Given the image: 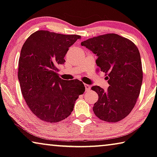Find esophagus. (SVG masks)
I'll use <instances>...</instances> for the list:
<instances>
[{"label":"esophagus","mask_w":157,"mask_h":157,"mask_svg":"<svg viewBox=\"0 0 157 157\" xmlns=\"http://www.w3.org/2000/svg\"><path fill=\"white\" fill-rule=\"evenodd\" d=\"M84 86H85V89H86V91H88L91 89V86H90V85H89V84H84Z\"/></svg>","instance_id":"34e87169"}]
</instances>
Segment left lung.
Segmentation results:
<instances>
[{
  "mask_svg": "<svg viewBox=\"0 0 157 157\" xmlns=\"http://www.w3.org/2000/svg\"><path fill=\"white\" fill-rule=\"evenodd\" d=\"M93 52L96 63L108 75L107 90L91 87L98 95L93 110L97 117L108 122L125 118L135 106L143 82L140 52L132 41L115 33L94 37L81 43Z\"/></svg>",
  "mask_w": 157,
  "mask_h": 157,
  "instance_id": "8db88e82",
  "label": "left lung"
}]
</instances>
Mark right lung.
<instances>
[{
  "label": "right lung",
  "instance_id": "right-lung-1",
  "mask_svg": "<svg viewBox=\"0 0 157 157\" xmlns=\"http://www.w3.org/2000/svg\"><path fill=\"white\" fill-rule=\"evenodd\" d=\"M79 38L78 35L41 30L31 34L22 47L18 68L22 95L32 113L44 121L68 117L85 91L82 82L59 78L57 68L65 63L69 47Z\"/></svg>",
  "mask_w": 157,
  "mask_h": 157
}]
</instances>
